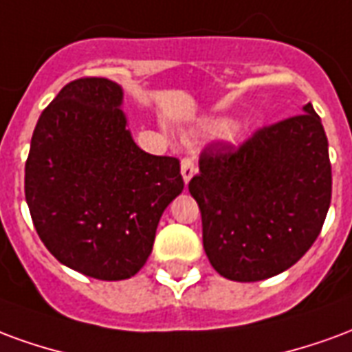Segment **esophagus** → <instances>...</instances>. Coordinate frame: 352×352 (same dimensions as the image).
Wrapping results in <instances>:
<instances>
[{
    "label": "esophagus",
    "mask_w": 352,
    "mask_h": 352,
    "mask_svg": "<svg viewBox=\"0 0 352 352\" xmlns=\"http://www.w3.org/2000/svg\"><path fill=\"white\" fill-rule=\"evenodd\" d=\"M195 174H197V166H195L193 161L191 159H184L182 161V178H184V182L189 184Z\"/></svg>",
    "instance_id": "esophagus-1"
}]
</instances>
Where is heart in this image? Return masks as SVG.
Wrapping results in <instances>:
<instances>
[{
    "instance_id": "1",
    "label": "heart",
    "mask_w": 352,
    "mask_h": 352,
    "mask_svg": "<svg viewBox=\"0 0 352 352\" xmlns=\"http://www.w3.org/2000/svg\"><path fill=\"white\" fill-rule=\"evenodd\" d=\"M234 127V123L230 122V120H214V122H210L206 125L208 133H212L215 137H225V135H229L230 131Z\"/></svg>"
}]
</instances>
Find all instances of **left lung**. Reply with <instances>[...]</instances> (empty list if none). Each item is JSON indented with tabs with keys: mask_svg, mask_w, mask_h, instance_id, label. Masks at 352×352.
Listing matches in <instances>:
<instances>
[{
	"mask_svg": "<svg viewBox=\"0 0 352 352\" xmlns=\"http://www.w3.org/2000/svg\"><path fill=\"white\" fill-rule=\"evenodd\" d=\"M302 112L263 127L240 148L208 146L189 182L208 261L230 281H261L291 268L327 219L328 140L311 102Z\"/></svg>",
	"mask_w": 352,
	"mask_h": 352,
	"instance_id": "obj_1",
	"label": "left lung"
}]
</instances>
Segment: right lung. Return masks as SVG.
<instances>
[{"instance_id":"add662e5","label":"right lung","mask_w":352,"mask_h":352,"mask_svg":"<svg viewBox=\"0 0 352 352\" xmlns=\"http://www.w3.org/2000/svg\"><path fill=\"white\" fill-rule=\"evenodd\" d=\"M109 78L63 86L41 114L25 161V202L61 264L102 281L135 276L165 208L184 191L176 157L140 150Z\"/></svg>"}]
</instances>
